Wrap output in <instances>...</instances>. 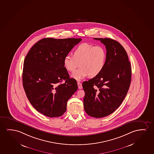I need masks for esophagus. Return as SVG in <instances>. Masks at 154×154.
<instances>
[{
  "label": "esophagus",
  "mask_w": 154,
  "mask_h": 154,
  "mask_svg": "<svg viewBox=\"0 0 154 154\" xmlns=\"http://www.w3.org/2000/svg\"><path fill=\"white\" fill-rule=\"evenodd\" d=\"M78 85L79 89H82V83H81L78 82Z\"/></svg>",
  "instance_id": "1"
}]
</instances>
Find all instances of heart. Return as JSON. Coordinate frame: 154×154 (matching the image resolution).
<instances>
[{"label": "heart", "mask_w": 154, "mask_h": 154, "mask_svg": "<svg viewBox=\"0 0 154 154\" xmlns=\"http://www.w3.org/2000/svg\"><path fill=\"white\" fill-rule=\"evenodd\" d=\"M106 51L101 45H94L84 43L78 46L73 52V55H67L63 60V65L68 71L73 72L78 67L80 69L72 76L80 81L90 75L97 76L102 72L106 64Z\"/></svg>", "instance_id": "b5f03b06"}]
</instances>
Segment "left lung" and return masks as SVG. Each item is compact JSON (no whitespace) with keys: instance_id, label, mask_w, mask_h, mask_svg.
Masks as SVG:
<instances>
[{"instance_id":"left-lung-1","label":"left lung","mask_w":154,"mask_h":154,"mask_svg":"<svg viewBox=\"0 0 154 154\" xmlns=\"http://www.w3.org/2000/svg\"><path fill=\"white\" fill-rule=\"evenodd\" d=\"M106 46V64L99 75L82 83L84 108L88 115L100 118L113 112L126 97L131 80L128 55L118 42L94 38Z\"/></svg>"}]
</instances>
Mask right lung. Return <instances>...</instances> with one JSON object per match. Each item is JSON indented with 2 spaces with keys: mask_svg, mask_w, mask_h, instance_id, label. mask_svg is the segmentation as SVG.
Masks as SVG:
<instances>
[{
  "mask_svg": "<svg viewBox=\"0 0 154 154\" xmlns=\"http://www.w3.org/2000/svg\"><path fill=\"white\" fill-rule=\"evenodd\" d=\"M81 40L43 38L32 46L25 58L22 76L24 90L32 106L45 116L63 115L67 100L78 90L77 82L69 78L63 60Z\"/></svg>",
  "mask_w": 154,
  "mask_h": 154,
  "instance_id": "1",
  "label": "right lung"
}]
</instances>
